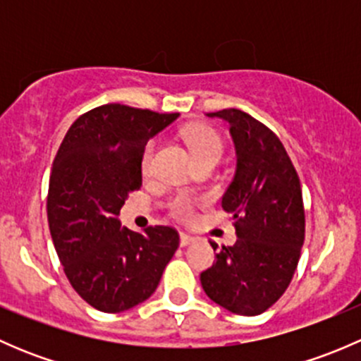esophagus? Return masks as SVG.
<instances>
[{"label":"esophagus","mask_w":361,"mask_h":361,"mask_svg":"<svg viewBox=\"0 0 361 361\" xmlns=\"http://www.w3.org/2000/svg\"><path fill=\"white\" fill-rule=\"evenodd\" d=\"M195 241V238H192V235L185 234V232H180V245L181 246H188L192 245V243Z\"/></svg>","instance_id":"esophagus-1"}]
</instances>
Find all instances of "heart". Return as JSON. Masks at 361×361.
I'll return each mask as SVG.
<instances>
[{
    "mask_svg": "<svg viewBox=\"0 0 361 361\" xmlns=\"http://www.w3.org/2000/svg\"><path fill=\"white\" fill-rule=\"evenodd\" d=\"M183 137L188 147H190L192 154H194L195 162H206V160L218 162L221 159V155H224V140H221L218 130H214L213 127L192 126L188 129H185ZM155 148H157V141L155 140L148 141L147 147H145L143 157H141V166H143L145 171L152 166ZM167 209H169L171 216L178 218L181 221H187L194 216L195 202L188 195L178 194L167 201Z\"/></svg>",
    "mask_w": 361,
    "mask_h": 361,
    "instance_id": "heart-1",
    "label": "heart"
}]
</instances>
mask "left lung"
I'll use <instances>...</instances> for the list:
<instances>
[{
	"label": "left lung",
	"instance_id": "left-lung-1",
	"mask_svg": "<svg viewBox=\"0 0 361 361\" xmlns=\"http://www.w3.org/2000/svg\"><path fill=\"white\" fill-rule=\"evenodd\" d=\"M207 116L231 123L238 169L221 199L234 216L238 241L221 246L201 272L207 297L227 311L257 316L288 288L305 238L298 174L279 137L248 113L228 108ZM213 250L218 245L211 243Z\"/></svg>",
	"mask_w": 361,
	"mask_h": 361
}]
</instances>
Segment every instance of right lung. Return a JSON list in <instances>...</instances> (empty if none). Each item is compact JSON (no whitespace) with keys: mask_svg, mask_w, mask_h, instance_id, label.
<instances>
[{"mask_svg":"<svg viewBox=\"0 0 361 361\" xmlns=\"http://www.w3.org/2000/svg\"><path fill=\"white\" fill-rule=\"evenodd\" d=\"M178 118L110 103L73 122L50 173L47 216L64 274L75 292L103 312H122L157 290L180 245L176 228L145 234L116 220L141 188V157L152 136Z\"/></svg>","mask_w":361,"mask_h":361,"instance_id":"right-lung-1","label":"right lung"}]
</instances>
